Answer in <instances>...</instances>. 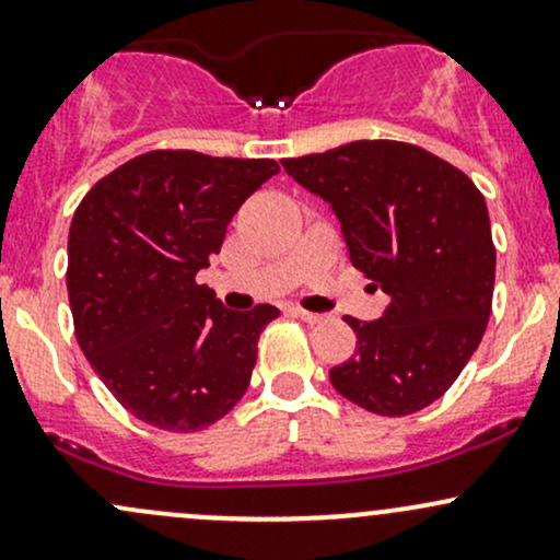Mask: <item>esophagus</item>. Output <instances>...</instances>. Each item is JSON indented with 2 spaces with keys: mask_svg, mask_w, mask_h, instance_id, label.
<instances>
[{
  "mask_svg": "<svg viewBox=\"0 0 560 560\" xmlns=\"http://www.w3.org/2000/svg\"><path fill=\"white\" fill-rule=\"evenodd\" d=\"M291 315H293V317H299V320H304V323H320V320H323V315H315V312L299 310V306H293Z\"/></svg>",
  "mask_w": 560,
  "mask_h": 560,
  "instance_id": "34e87169",
  "label": "esophagus"
}]
</instances>
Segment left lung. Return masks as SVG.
Here are the masks:
<instances>
[{
	"label": "left lung",
	"instance_id": "left-lung-1",
	"mask_svg": "<svg viewBox=\"0 0 560 560\" xmlns=\"http://www.w3.org/2000/svg\"><path fill=\"white\" fill-rule=\"evenodd\" d=\"M282 167L328 202L352 267L389 299L378 320L347 317L358 350L328 371L330 384L382 417L422 411L456 382L491 315L497 250L483 195L400 141H352Z\"/></svg>",
	"mask_w": 560,
	"mask_h": 560
}]
</instances>
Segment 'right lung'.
<instances>
[{
    "mask_svg": "<svg viewBox=\"0 0 560 560\" xmlns=\"http://www.w3.org/2000/svg\"><path fill=\"white\" fill-rule=\"evenodd\" d=\"M275 173V160L160 149L101 178L77 208L66 272L77 341L141 422L202 430L248 389L258 334L280 310L232 312L195 278Z\"/></svg>",
    "mask_w": 560,
    "mask_h": 560,
    "instance_id": "right-lung-1",
    "label": "right lung"
}]
</instances>
